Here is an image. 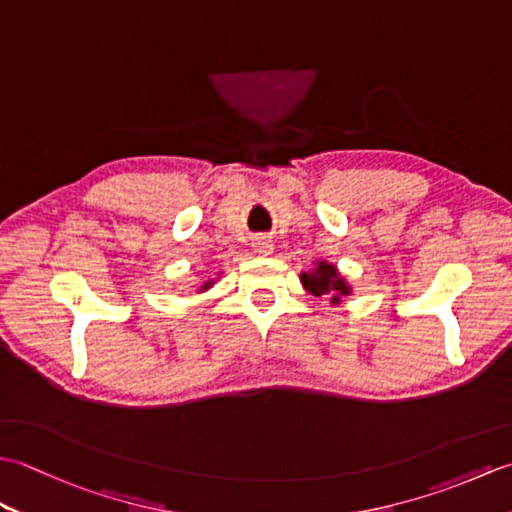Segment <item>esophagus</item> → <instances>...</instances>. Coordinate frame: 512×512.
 Here are the masks:
<instances>
[{
	"instance_id": "1",
	"label": "esophagus",
	"mask_w": 512,
	"mask_h": 512,
	"mask_svg": "<svg viewBox=\"0 0 512 512\" xmlns=\"http://www.w3.org/2000/svg\"><path fill=\"white\" fill-rule=\"evenodd\" d=\"M253 246H255V253H259V255H270V253H273V242H270L268 237H257Z\"/></svg>"
}]
</instances>
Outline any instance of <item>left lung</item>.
Instances as JSON below:
<instances>
[{
  "label": "left lung",
  "instance_id": "obj_1",
  "mask_svg": "<svg viewBox=\"0 0 512 512\" xmlns=\"http://www.w3.org/2000/svg\"><path fill=\"white\" fill-rule=\"evenodd\" d=\"M301 281L314 297L332 295V301H339L341 295H347V292H350L345 281L339 277V273H336V268L325 262H319L314 273H303Z\"/></svg>",
  "mask_w": 512,
  "mask_h": 512
}]
</instances>
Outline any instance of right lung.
Returning <instances> with one entry per match:
<instances>
[{"instance_id":"1","label":"right lung","mask_w":512,"mask_h":512,"mask_svg":"<svg viewBox=\"0 0 512 512\" xmlns=\"http://www.w3.org/2000/svg\"><path fill=\"white\" fill-rule=\"evenodd\" d=\"M209 286H211V281H206V284H204L202 288H209Z\"/></svg>"}]
</instances>
